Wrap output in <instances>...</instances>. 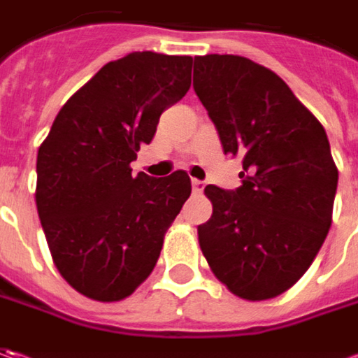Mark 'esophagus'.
<instances>
[{"label": "esophagus", "mask_w": 358, "mask_h": 358, "mask_svg": "<svg viewBox=\"0 0 358 358\" xmlns=\"http://www.w3.org/2000/svg\"><path fill=\"white\" fill-rule=\"evenodd\" d=\"M191 187H193V193H195V195H197V193H203V189H205V181L193 179V181H191Z\"/></svg>", "instance_id": "34e87169"}]
</instances>
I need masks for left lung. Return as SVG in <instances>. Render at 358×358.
<instances>
[{
  "label": "left lung",
  "instance_id": "left-lung-1",
  "mask_svg": "<svg viewBox=\"0 0 358 358\" xmlns=\"http://www.w3.org/2000/svg\"><path fill=\"white\" fill-rule=\"evenodd\" d=\"M193 90L223 153L243 159L241 187H205L213 215L201 251L233 295L265 301L293 287L331 227L338 171L323 125L271 69L239 55H201Z\"/></svg>",
  "mask_w": 358,
  "mask_h": 358
}]
</instances>
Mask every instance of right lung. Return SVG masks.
I'll return each instance as SVG.
<instances>
[{
    "mask_svg": "<svg viewBox=\"0 0 358 358\" xmlns=\"http://www.w3.org/2000/svg\"><path fill=\"white\" fill-rule=\"evenodd\" d=\"M189 55L133 51L69 97L37 151L35 203L53 263L93 301H121L151 275L191 195L185 171L131 175L161 113L191 87Z\"/></svg>",
    "mask_w": 358,
    "mask_h": 358,
    "instance_id": "1",
    "label": "right lung"
}]
</instances>
